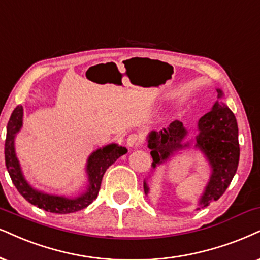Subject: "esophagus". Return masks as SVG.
<instances>
[{"label":"esophagus","instance_id":"34e87169","mask_svg":"<svg viewBox=\"0 0 260 260\" xmlns=\"http://www.w3.org/2000/svg\"><path fill=\"white\" fill-rule=\"evenodd\" d=\"M141 141H143V138L140 134H131V136H128L126 143L128 147H136L140 145Z\"/></svg>","mask_w":260,"mask_h":260}]
</instances>
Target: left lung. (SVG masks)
Here are the masks:
<instances>
[{
  "label": "left lung",
  "instance_id": "1",
  "mask_svg": "<svg viewBox=\"0 0 260 260\" xmlns=\"http://www.w3.org/2000/svg\"><path fill=\"white\" fill-rule=\"evenodd\" d=\"M217 93L218 100L211 110L199 119L198 132L193 139H187L188 129L177 120L158 132L151 131L147 136V147L153 159L152 170L185 150H198L204 154L211 173L196 210L206 208L221 198L231 185L239 164L238 122L235 115L223 102L224 93L221 88H217ZM144 192L146 196L150 192L146 180L144 181Z\"/></svg>",
  "mask_w": 260,
  "mask_h": 260
}]
</instances>
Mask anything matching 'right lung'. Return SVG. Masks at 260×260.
Wrapping results in <instances>:
<instances>
[{
  "mask_svg": "<svg viewBox=\"0 0 260 260\" xmlns=\"http://www.w3.org/2000/svg\"><path fill=\"white\" fill-rule=\"evenodd\" d=\"M22 117H24V108L18 106L13 110L11 119L7 124V136L5 144V160L6 167L11 176L13 183L19 190V193L31 203L32 205L39 209L45 210L52 213H71L83 210L97 198L101 188V182L104 173L111 164L116 162L122 154L127 152V149L117 144H108L100 149L94 150L88 156L85 172L87 176V186L84 192L75 197H64L48 194L32 187L25 179L24 173L21 170L20 162L15 153V137L20 132L22 127Z\"/></svg>",
  "mask_w": 260,
  "mask_h": 260,
  "instance_id": "add662e5",
  "label": "right lung"
}]
</instances>
